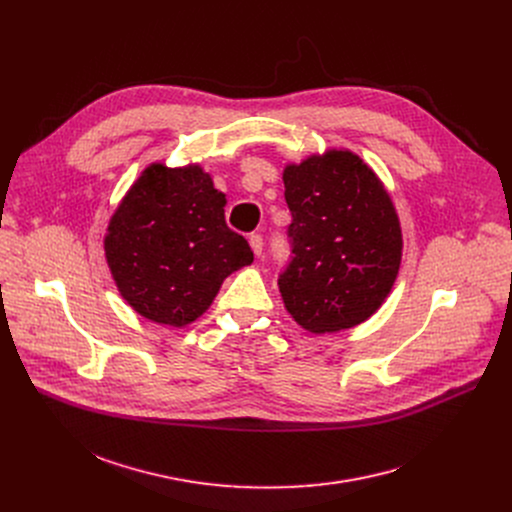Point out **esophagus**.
<instances>
[{"label":"esophagus","instance_id":"34e87169","mask_svg":"<svg viewBox=\"0 0 512 512\" xmlns=\"http://www.w3.org/2000/svg\"><path fill=\"white\" fill-rule=\"evenodd\" d=\"M249 245H251L255 257H261V255H263V237H261V235H251V237H249Z\"/></svg>","mask_w":512,"mask_h":512}]
</instances>
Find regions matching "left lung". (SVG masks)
Listing matches in <instances>:
<instances>
[{"instance_id":"obj_1","label":"left lung","mask_w":512,"mask_h":512,"mask_svg":"<svg viewBox=\"0 0 512 512\" xmlns=\"http://www.w3.org/2000/svg\"><path fill=\"white\" fill-rule=\"evenodd\" d=\"M291 261L279 275L287 312L314 332L371 318L397 279L401 225L377 174L356 154L330 150L283 170Z\"/></svg>"}]
</instances>
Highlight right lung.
<instances>
[{"label":"right lung","mask_w":512,"mask_h":512,"mask_svg":"<svg viewBox=\"0 0 512 512\" xmlns=\"http://www.w3.org/2000/svg\"><path fill=\"white\" fill-rule=\"evenodd\" d=\"M225 204L198 166L143 170L105 237L111 275L137 314L182 328L208 310L233 271L253 263L247 239L227 227Z\"/></svg>","instance_id":"obj_1"}]
</instances>
